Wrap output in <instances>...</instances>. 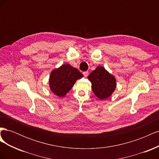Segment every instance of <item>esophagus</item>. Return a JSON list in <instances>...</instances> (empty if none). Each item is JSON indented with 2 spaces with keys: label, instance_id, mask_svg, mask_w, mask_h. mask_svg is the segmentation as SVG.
<instances>
[{
  "label": "esophagus",
  "instance_id": "1",
  "mask_svg": "<svg viewBox=\"0 0 159 159\" xmlns=\"http://www.w3.org/2000/svg\"><path fill=\"white\" fill-rule=\"evenodd\" d=\"M88 74H89V72H88V71H85V72H84V73H83V74H84V77H85V78L88 75Z\"/></svg>",
  "mask_w": 159,
  "mask_h": 159
}]
</instances>
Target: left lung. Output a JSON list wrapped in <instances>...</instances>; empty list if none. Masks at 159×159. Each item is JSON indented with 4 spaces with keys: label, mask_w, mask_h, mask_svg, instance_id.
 <instances>
[{
    "label": "left lung",
    "mask_w": 159,
    "mask_h": 159,
    "mask_svg": "<svg viewBox=\"0 0 159 159\" xmlns=\"http://www.w3.org/2000/svg\"><path fill=\"white\" fill-rule=\"evenodd\" d=\"M91 82V88L94 94L99 99H107L116 88V79L103 66H98L88 76Z\"/></svg>",
    "instance_id": "1"
}]
</instances>
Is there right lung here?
<instances>
[{"label":"right lung","mask_w":159,"mask_h":159,"mask_svg":"<svg viewBox=\"0 0 159 159\" xmlns=\"http://www.w3.org/2000/svg\"><path fill=\"white\" fill-rule=\"evenodd\" d=\"M84 75L76 68L66 64L52 70L49 79L51 91L60 98L64 97L75 84V81Z\"/></svg>","instance_id":"right-lung-1"}]
</instances>
